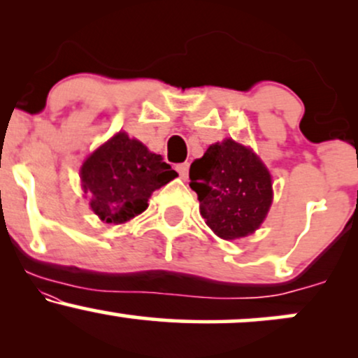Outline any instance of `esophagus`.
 <instances>
[{"label": "esophagus", "instance_id": "esophagus-1", "mask_svg": "<svg viewBox=\"0 0 358 358\" xmlns=\"http://www.w3.org/2000/svg\"><path fill=\"white\" fill-rule=\"evenodd\" d=\"M188 168H190V165H188V163H180V165H176V171H178L182 178H187V176H188Z\"/></svg>", "mask_w": 358, "mask_h": 358}]
</instances>
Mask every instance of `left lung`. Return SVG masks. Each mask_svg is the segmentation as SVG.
<instances>
[{
  "label": "left lung",
  "instance_id": "obj_1",
  "mask_svg": "<svg viewBox=\"0 0 358 358\" xmlns=\"http://www.w3.org/2000/svg\"><path fill=\"white\" fill-rule=\"evenodd\" d=\"M190 188L199 195L200 213L225 241L252 234L273 202L268 168L234 139L208 146L190 166Z\"/></svg>",
  "mask_w": 358,
  "mask_h": 358
}]
</instances>
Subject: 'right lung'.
Instances as JSON below:
<instances>
[{
    "label": "right lung",
    "instance_id": "right-lung-1",
    "mask_svg": "<svg viewBox=\"0 0 358 358\" xmlns=\"http://www.w3.org/2000/svg\"><path fill=\"white\" fill-rule=\"evenodd\" d=\"M178 176L162 155L148 151L138 139L117 133L97 148L80 168L90 208L108 224H124L145 212L151 193Z\"/></svg>",
    "mask_w": 358,
    "mask_h": 358
}]
</instances>
